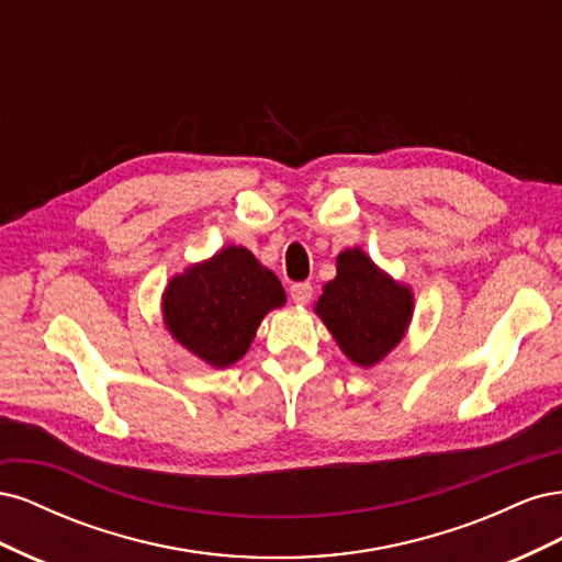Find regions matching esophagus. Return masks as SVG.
<instances>
[{
    "label": "esophagus",
    "mask_w": 562,
    "mask_h": 562,
    "mask_svg": "<svg viewBox=\"0 0 562 562\" xmlns=\"http://www.w3.org/2000/svg\"><path fill=\"white\" fill-rule=\"evenodd\" d=\"M312 293H314V288L307 281H297L291 285V297L295 304H307L312 300Z\"/></svg>",
    "instance_id": "esophagus-1"
}]
</instances>
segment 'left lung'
<instances>
[{"instance_id": "1", "label": "left lung", "mask_w": 562, "mask_h": 562, "mask_svg": "<svg viewBox=\"0 0 562 562\" xmlns=\"http://www.w3.org/2000/svg\"><path fill=\"white\" fill-rule=\"evenodd\" d=\"M413 291L391 279L361 248L337 255V277L323 285L314 312L349 361L372 368L394 349L413 318Z\"/></svg>"}]
</instances>
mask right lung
<instances>
[{
  "mask_svg": "<svg viewBox=\"0 0 562 562\" xmlns=\"http://www.w3.org/2000/svg\"><path fill=\"white\" fill-rule=\"evenodd\" d=\"M283 302L274 271L248 248L227 246L168 281L161 310L168 333L184 349L213 368H227L248 351L260 321Z\"/></svg>",
  "mask_w": 562,
  "mask_h": 562,
  "instance_id": "add662e5",
  "label": "right lung"
}]
</instances>
